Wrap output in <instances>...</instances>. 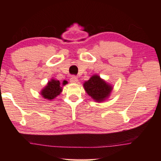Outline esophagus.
Masks as SVG:
<instances>
[{
    "mask_svg": "<svg viewBox=\"0 0 161 161\" xmlns=\"http://www.w3.org/2000/svg\"><path fill=\"white\" fill-rule=\"evenodd\" d=\"M69 80H70V82H72V83H76V82H77L78 79H77V77H76V76L73 75V76H72V77H71Z\"/></svg>",
    "mask_w": 161,
    "mask_h": 161,
    "instance_id": "34e87169",
    "label": "esophagus"
}]
</instances>
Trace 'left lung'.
I'll list each match as a JSON object with an SVG mask.
<instances>
[{
  "label": "left lung",
  "instance_id": "left-lung-1",
  "mask_svg": "<svg viewBox=\"0 0 161 161\" xmlns=\"http://www.w3.org/2000/svg\"><path fill=\"white\" fill-rule=\"evenodd\" d=\"M84 87L86 93L97 102H102L109 96L112 87L108 85L99 76L94 75L84 82Z\"/></svg>",
  "mask_w": 161,
  "mask_h": 161
}]
</instances>
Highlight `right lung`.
Instances as JSON below:
<instances>
[{
	"mask_svg": "<svg viewBox=\"0 0 161 161\" xmlns=\"http://www.w3.org/2000/svg\"><path fill=\"white\" fill-rule=\"evenodd\" d=\"M67 83V82L66 81H64L62 82V85H64ZM61 92L62 87L59 81L52 80L50 81H49L47 85L45 86V88L42 89L41 94L45 99L52 100L60 94Z\"/></svg>",
	"mask_w": 161,
	"mask_h": 161,
	"instance_id": "right-lung-1",
	"label": "right lung"
}]
</instances>
